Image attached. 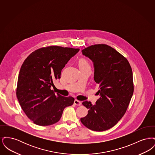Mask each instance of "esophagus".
Listing matches in <instances>:
<instances>
[{"label":"esophagus","instance_id":"esophagus-1","mask_svg":"<svg viewBox=\"0 0 155 155\" xmlns=\"http://www.w3.org/2000/svg\"><path fill=\"white\" fill-rule=\"evenodd\" d=\"M74 103L75 105H77V106H80V105H81V104H82L81 102L78 101V100H77V99H75V100L74 101Z\"/></svg>","mask_w":155,"mask_h":155}]
</instances>
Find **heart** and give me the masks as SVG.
<instances>
[{
  "instance_id": "heart-1",
  "label": "heart",
  "mask_w": 155,
  "mask_h": 155,
  "mask_svg": "<svg viewBox=\"0 0 155 155\" xmlns=\"http://www.w3.org/2000/svg\"><path fill=\"white\" fill-rule=\"evenodd\" d=\"M79 65H80V66H89V64L88 63L86 60H81V61H80Z\"/></svg>"
}]
</instances>
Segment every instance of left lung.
<instances>
[{
	"instance_id": "left-lung-1",
	"label": "left lung",
	"mask_w": 155,
	"mask_h": 155,
	"mask_svg": "<svg viewBox=\"0 0 155 155\" xmlns=\"http://www.w3.org/2000/svg\"><path fill=\"white\" fill-rule=\"evenodd\" d=\"M82 53L94 64L100 97L95 105L82 102L89 110L81 123L92 131H106L123 117L130 102L134 92L132 69L127 59L107 45H92Z\"/></svg>"
}]
</instances>
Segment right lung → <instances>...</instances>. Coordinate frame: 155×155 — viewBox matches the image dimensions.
<instances>
[{"instance_id": "1", "label": "right lung", "mask_w": 155, "mask_h": 155, "mask_svg": "<svg viewBox=\"0 0 155 155\" xmlns=\"http://www.w3.org/2000/svg\"><path fill=\"white\" fill-rule=\"evenodd\" d=\"M79 49L49 46L32 52L25 59L18 74L16 95L27 116L35 124L52 125L63 111L74 103L72 97H64L51 89L53 81Z\"/></svg>"}]
</instances>
